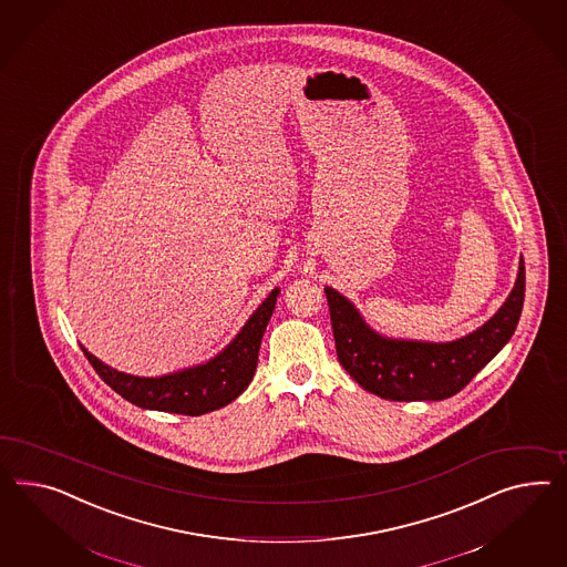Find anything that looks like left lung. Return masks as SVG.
Segmentation results:
<instances>
[{"instance_id":"1","label":"left lung","mask_w":567,"mask_h":567,"mask_svg":"<svg viewBox=\"0 0 567 567\" xmlns=\"http://www.w3.org/2000/svg\"><path fill=\"white\" fill-rule=\"evenodd\" d=\"M520 258L516 285L497 313L466 337L423 342L382 337L351 301L326 287L340 365L363 390L385 400H444L454 396L504 349L520 320L526 289Z\"/></svg>"}]
</instances>
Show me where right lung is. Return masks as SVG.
Wrapping results in <instances>:
<instances>
[{"label": "right lung", "mask_w": 567, "mask_h": 567, "mask_svg": "<svg viewBox=\"0 0 567 567\" xmlns=\"http://www.w3.org/2000/svg\"><path fill=\"white\" fill-rule=\"evenodd\" d=\"M278 292L280 289H275L261 301L227 349L196 368L182 369L161 378H138L109 368L84 347L82 351L101 380L140 409L189 416L213 413L237 399L251 382L258 368L261 337L272 318Z\"/></svg>", "instance_id": "1"}]
</instances>
